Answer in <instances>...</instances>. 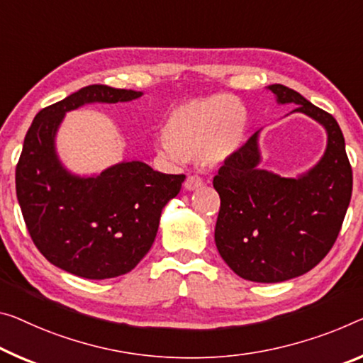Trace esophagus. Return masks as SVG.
I'll return each instance as SVG.
<instances>
[{
  "mask_svg": "<svg viewBox=\"0 0 363 363\" xmlns=\"http://www.w3.org/2000/svg\"><path fill=\"white\" fill-rule=\"evenodd\" d=\"M201 186H203V180L198 175H191L185 180V189H188V191H194V189Z\"/></svg>",
  "mask_w": 363,
  "mask_h": 363,
  "instance_id": "obj_1",
  "label": "esophagus"
}]
</instances>
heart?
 Masks as SVG:
<instances>
[{
  "mask_svg": "<svg viewBox=\"0 0 363 363\" xmlns=\"http://www.w3.org/2000/svg\"><path fill=\"white\" fill-rule=\"evenodd\" d=\"M247 111L230 96H211L180 104L164 123L157 147L167 159L201 157L219 165L242 146Z\"/></svg>",
  "mask_w": 363,
  "mask_h": 363,
  "instance_id": "1",
  "label": "heart"
}]
</instances>
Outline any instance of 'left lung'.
<instances>
[{
    "label": "left lung",
    "mask_w": 363,
    "mask_h": 363,
    "mask_svg": "<svg viewBox=\"0 0 363 363\" xmlns=\"http://www.w3.org/2000/svg\"><path fill=\"white\" fill-rule=\"evenodd\" d=\"M267 89L279 105L295 104L326 130L318 164L295 178L259 169V131L228 157L214 177L220 196L214 240L219 255L240 277L284 282L325 258L341 230L352 196L350 169L341 128L334 116L282 84Z\"/></svg>",
    "instance_id": "8db88e82"
}]
</instances>
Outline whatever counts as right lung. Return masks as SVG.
I'll use <instances>...</instances> for the list:
<instances>
[{"label":"right lung","mask_w":363,"mask_h":363,"mask_svg":"<svg viewBox=\"0 0 363 363\" xmlns=\"http://www.w3.org/2000/svg\"><path fill=\"white\" fill-rule=\"evenodd\" d=\"M143 92L82 87L38 111L16 167V194L27 230L50 263L86 279L123 276L152 247L167 203L185 175H167L131 160L91 177L69 172L57 152L65 115L86 104H116Z\"/></svg>","instance_id":"add662e5"}]
</instances>
